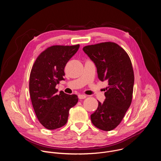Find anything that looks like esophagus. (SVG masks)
<instances>
[{"label": "esophagus", "mask_w": 161, "mask_h": 161, "mask_svg": "<svg viewBox=\"0 0 161 161\" xmlns=\"http://www.w3.org/2000/svg\"><path fill=\"white\" fill-rule=\"evenodd\" d=\"M78 97H79L80 99H85L86 97V96L84 95V94H80L78 96Z\"/></svg>", "instance_id": "34e87169"}]
</instances>
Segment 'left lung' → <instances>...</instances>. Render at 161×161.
Returning a JSON list of instances; mask_svg holds the SVG:
<instances>
[{
    "label": "left lung",
    "mask_w": 161,
    "mask_h": 161,
    "mask_svg": "<svg viewBox=\"0 0 161 161\" xmlns=\"http://www.w3.org/2000/svg\"><path fill=\"white\" fill-rule=\"evenodd\" d=\"M83 50L94 63L99 80L108 83L106 99L103 103L98 101L91 121L101 130H111L119 125L131 104L134 76L130 59L122 48L111 42L86 46Z\"/></svg>",
    "instance_id": "8db88e82"
}]
</instances>
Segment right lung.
I'll return each instance as SVG.
<instances>
[{
	"label": "right lung",
	"instance_id": "add662e5",
	"mask_svg": "<svg viewBox=\"0 0 161 161\" xmlns=\"http://www.w3.org/2000/svg\"><path fill=\"white\" fill-rule=\"evenodd\" d=\"M80 45L53 46L37 58L29 80L31 99L36 117L49 130L60 128L67 122L69 109L78 101L75 94L68 95L55 88L65 80L64 67L77 52Z\"/></svg>",
	"mask_w": 161,
	"mask_h": 161
}]
</instances>
